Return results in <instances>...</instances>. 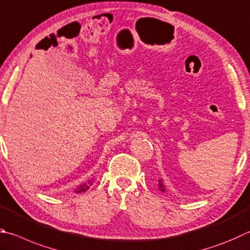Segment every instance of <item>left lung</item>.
Listing matches in <instances>:
<instances>
[{"label":"left lung","mask_w":250,"mask_h":250,"mask_svg":"<svg viewBox=\"0 0 250 250\" xmlns=\"http://www.w3.org/2000/svg\"><path fill=\"white\" fill-rule=\"evenodd\" d=\"M158 190H160L161 192H166V186L164 185V181L162 179L158 180Z\"/></svg>","instance_id":"8db88e82"}]
</instances>
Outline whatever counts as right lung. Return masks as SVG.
<instances>
[{"mask_svg": "<svg viewBox=\"0 0 250 250\" xmlns=\"http://www.w3.org/2000/svg\"><path fill=\"white\" fill-rule=\"evenodd\" d=\"M93 183H94V179L92 178V179H89L87 183H84V184H81L80 186H78V187H76L75 189H74V192L75 193H82V192H85L86 190H88L89 189V187L90 186L93 185Z\"/></svg>", "mask_w": 250, "mask_h": 250, "instance_id": "add662e5", "label": "right lung"}]
</instances>
